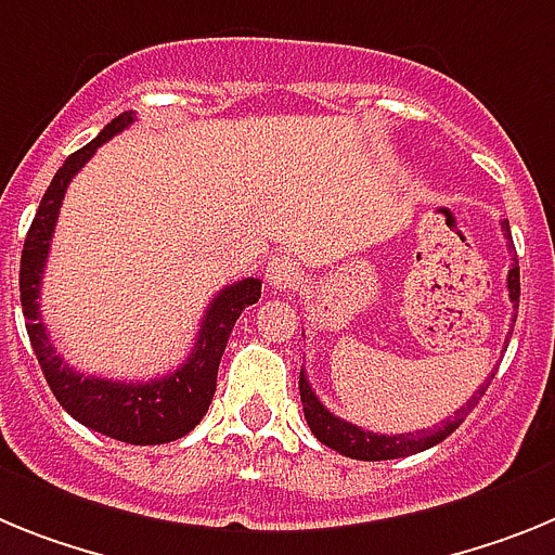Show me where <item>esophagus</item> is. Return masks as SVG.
Here are the masks:
<instances>
[{
  "instance_id": "obj_1",
  "label": "esophagus",
  "mask_w": 555,
  "mask_h": 555,
  "mask_svg": "<svg viewBox=\"0 0 555 555\" xmlns=\"http://www.w3.org/2000/svg\"><path fill=\"white\" fill-rule=\"evenodd\" d=\"M264 279H268L273 291H291V287L298 284V279H301V268H298V262L293 257H273L268 262Z\"/></svg>"
}]
</instances>
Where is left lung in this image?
<instances>
[{
    "label": "left lung",
    "mask_w": 555,
    "mask_h": 555,
    "mask_svg": "<svg viewBox=\"0 0 555 555\" xmlns=\"http://www.w3.org/2000/svg\"><path fill=\"white\" fill-rule=\"evenodd\" d=\"M503 231H505V240H508L511 257H514V262H511V271H508V298H511V305H514V310H517L519 307V264H517V250H514V240H511L508 220H503ZM491 379H494V374H491L489 379H483V385H480L478 391H475V397H472L469 402L461 408V411H455L452 422L447 418L444 427H438V430H418L416 436H413V433L379 436V433L363 430V427H358V424H351V422H346V418L335 416V413L326 411L324 404H321V399L315 397V391L310 388V379H307L305 371H301V379H298V391H301V404H305L307 424H310L312 436H315L321 444H326L330 450L340 452V455H346V457H358V461H391V457L416 455V452H422V450H430V447H436L438 441H444L450 433H455L457 427H461V422H464L466 413H469L472 408L480 402V397L486 393V388H489Z\"/></svg>",
    "instance_id": "1"
}]
</instances>
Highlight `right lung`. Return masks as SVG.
<instances>
[{"label": "right lung", "instance_id": "1", "mask_svg": "<svg viewBox=\"0 0 555 555\" xmlns=\"http://www.w3.org/2000/svg\"><path fill=\"white\" fill-rule=\"evenodd\" d=\"M131 122L133 111H125L117 119H111L98 139H91L86 147L72 153L64 167L55 172L52 184L41 197L36 218H33L27 240H24L18 291H22V310L27 318L30 346L47 383H50V391L64 404V411L94 433L117 438L125 444H167V441H176L195 430V424L209 411V402L218 388V365L231 330L237 324L240 312L259 301L262 282L243 279V282L223 287L206 307L190 358L178 369H172L167 377L151 379V383H119V379L89 377V374L69 369V363H64V358L50 344L47 326L38 312L41 279H44L50 243L66 186L77 176V170L98 153L100 144L117 137Z\"/></svg>", "mask_w": 555, "mask_h": 555}]
</instances>
